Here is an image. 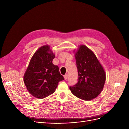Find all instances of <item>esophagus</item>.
<instances>
[{
	"label": "esophagus",
	"instance_id": "esophagus-1",
	"mask_svg": "<svg viewBox=\"0 0 129 129\" xmlns=\"http://www.w3.org/2000/svg\"><path fill=\"white\" fill-rule=\"evenodd\" d=\"M64 79L66 80L68 78V75L67 74H66V75H64Z\"/></svg>",
	"mask_w": 129,
	"mask_h": 129
}]
</instances>
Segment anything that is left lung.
Wrapping results in <instances>:
<instances>
[{"label": "left lung", "mask_w": 129, "mask_h": 129, "mask_svg": "<svg viewBox=\"0 0 129 129\" xmlns=\"http://www.w3.org/2000/svg\"><path fill=\"white\" fill-rule=\"evenodd\" d=\"M78 82L69 89L78 98L89 101L95 98L103 90L105 71L93 52L85 45L80 46L75 53Z\"/></svg>", "instance_id": "8db88e82"}]
</instances>
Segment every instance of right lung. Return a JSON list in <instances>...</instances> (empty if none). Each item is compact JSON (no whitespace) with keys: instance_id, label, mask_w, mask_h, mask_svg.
Here are the masks:
<instances>
[{"instance_id":"1","label":"right lung","mask_w":129,"mask_h":129,"mask_svg":"<svg viewBox=\"0 0 129 129\" xmlns=\"http://www.w3.org/2000/svg\"><path fill=\"white\" fill-rule=\"evenodd\" d=\"M50 49V46L45 45L35 53L24 75L28 91L39 99L45 98L54 93L58 83L64 80L58 66L52 63L55 55Z\"/></svg>"}]
</instances>
